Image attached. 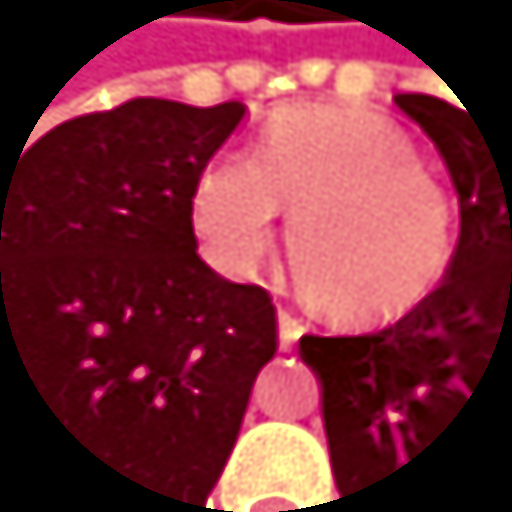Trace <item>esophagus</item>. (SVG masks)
I'll list each match as a JSON object with an SVG mask.
<instances>
[{
	"mask_svg": "<svg viewBox=\"0 0 512 512\" xmlns=\"http://www.w3.org/2000/svg\"><path fill=\"white\" fill-rule=\"evenodd\" d=\"M299 338H303V320L282 308V312H277V342H282V350H290Z\"/></svg>",
	"mask_w": 512,
	"mask_h": 512,
	"instance_id": "obj_1",
	"label": "esophagus"
}]
</instances>
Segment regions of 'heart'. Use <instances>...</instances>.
<instances>
[{
    "label": "heart",
    "instance_id": "heart-1",
    "mask_svg": "<svg viewBox=\"0 0 512 512\" xmlns=\"http://www.w3.org/2000/svg\"><path fill=\"white\" fill-rule=\"evenodd\" d=\"M290 209L299 290L342 325H393L445 286L458 256L454 200L419 144L368 106H286L256 157L209 162L192 192V235L226 277L256 273Z\"/></svg>",
    "mask_w": 512,
    "mask_h": 512
}]
</instances>
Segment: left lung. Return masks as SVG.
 I'll return each mask as SVG.
<instances>
[{"label":"left lung","instance_id":"1","mask_svg":"<svg viewBox=\"0 0 512 512\" xmlns=\"http://www.w3.org/2000/svg\"><path fill=\"white\" fill-rule=\"evenodd\" d=\"M458 187V256L445 286L398 325L299 342L325 385L338 505L385 512L466 423H512V119H479L428 93H398Z\"/></svg>","mask_w":512,"mask_h":512}]
</instances>
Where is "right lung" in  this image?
I'll return each mask as SVG.
<instances>
[{
  "instance_id": "obj_1",
  "label": "right lung",
  "mask_w": 512,
  "mask_h": 512,
  "mask_svg": "<svg viewBox=\"0 0 512 512\" xmlns=\"http://www.w3.org/2000/svg\"><path fill=\"white\" fill-rule=\"evenodd\" d=\"M239 119V101L136 97L0 153V389L89 512L204 509L277 350L269 290L217 277L192 235Z\"/></svg>"
}]
</instances>
